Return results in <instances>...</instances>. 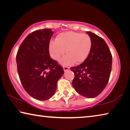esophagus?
<instances>
[{"label": "esophagus", "mask_w": 130, "mask_h": 130, "mask_svg": "<svg viewBox=\"0 0 130 130\" xmlns=\"http://www.w3.org/2000/svg\"><path fill=\"white\" fill-rule=\"evenodd\" d=\"M63 70H64V72H66V71H68V70H69V68L67 67H63Z\"/></svg>", "instance_id": "1"}]
</instances>
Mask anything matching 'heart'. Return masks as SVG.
<instances>
[{"label":"heart","mask_w":130,"mask_h":130,"mask_svg":"<svg viewBox=\"0 0 130 130\" xmlns=\"http://www.w3.org/2000/svg\"><path fill=\"white\" fill-rule=\"evenodd\" d=\"M92 39L89 35L80 32L68 31L61 32L57 36L56 41L49 43L50 56L53 60L58 61L65 53L60 63L63 66H69L83 63L90 54L92 48Z\"/></svg>","instance_id":"b5f03b06"}]
</instances>
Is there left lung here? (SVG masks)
<instances>
[{
	"instance_id": "obj_1",
	"label": "left lung",
	"mask_w": 130,
	"mask_h": 130,
	"mask_svg": "<svg viewBox=\"0 0 130 130\" xmlns=\"http://www.w3.org/2000/svg\"><path fill=\"white\" fill-rule=\"evenodd\" d=\"M92 45L88 58L77 67L70 68L74 73L72 82L78 94L94 98L102 93L108 82L112 69V55L105 41L92 32Z\"/></svg>"
}]
</instances>
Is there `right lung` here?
I'll use <instances>...</instances> for the list:
<instances>
[{
	"instance_id": "add662e5",
	"label": "right lung",
	"mask_w": 130,
	"mask_h": 130,
	"mask_svg": "<svg viewBox=\"0 0 130 130\" xmlns=\"http://www.w3.org/2000/svg\"><path fill=\"white\" fill-rule=\"evenodd\" d=\"M54 32L50 28L38 30L26 37L16 57L21 82L27 93L38 100L54 95L57 81L63 69L50 57L49 46Z\"/></svg>"
}]
</instances>
